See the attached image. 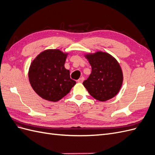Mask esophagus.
I'll use <instances>...</instances> for the list:
<instances>
[{"mask_svg":"<svg viewBox=\"0 0 155 155\" xmlns=\"http://www.w3.org/2000/svg\"><path fill=\"white\" fill-rule=\"evenodd\" d=\"M84 79H85V78H84L83 77H81V78H80L78 79V83H83V81H84Z\"/></svg>","mask_w":155,"mask_h":155,"instance_id":"obj_1","label":"esophagus"}]
</instances>
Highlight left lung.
Instances as JSON below:
<instances>
[{
	"instance_id": "8db88e82",
	"label": "left lung",
	"mask_w": 155,
	"mask_h": 155,
	"mask_svg": "<svg viewBox=\"0 0 155 155\" xmlns=\"http://www.w3.org/2000/svg\"><path fill=\"white\" fill-rule=\"evenodd\" d=\"M92 72L83 84L96 100L105 101L114 97L122 85L123 74L118 61L110 54L97 51L87 55Z\"/></svg>"
}]
</instances>
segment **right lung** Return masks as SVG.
<instances>
[{"label":"right lung","mask_w":155,"mask_h":155,"mask_svg":"<svg viewBox=\"0 0 155 155\" xmlns=\"http://www.w3.org/2000/svg\"><path fill=\"white\" fill-rule=\"evenodd\" d=\"M67 54L59 50H47L31 63L28 77L31 86L42 98L50 101L62 99L76 85L64 68Z\"/></svg>","instance_id":"1"}]
</instances>
